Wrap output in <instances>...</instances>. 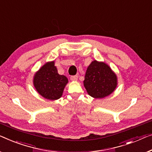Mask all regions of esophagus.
Instances as JSON below:
<instances>
[{
  "label": "esophagus",
  "instance_id": "34e87169",
  "mask_svg": "<svg viewBox=\"0 0 152 152\" xmlns=\"http://www.w3.org/2000/svg\"><path fill=\"white\" fill-rule=\"evenodd\" d=\"M78 76L76 75V76H72L70 77V79H71V80H72V81H76L78 80Z\"/></svg>",
  "mask_w": 152,
  "mask_h": 152
}]
</instances>
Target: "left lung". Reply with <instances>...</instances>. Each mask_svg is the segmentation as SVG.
<instances>
[{"label":"left lung","mask_w":152,"mask_h":152,"mask_svg":"<svg viewBox=\"0 0 152 152\" xmlns=\"http://www.w3.org/2000/svg\"><path fill=\"white\" fill-rule=\"evenodd\" d=\"M83 83L90 96L101 99L116 89L117 78L107 64L95 60L87 67Z\"/></svg>","instance_id":"obj_1"}]
</instances>
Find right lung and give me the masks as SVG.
Wrapping results in <instances>:
<instances>
[{
    "instance_id": "obj_1",
    "label": "right lung",
    "mask_w": 152,
    "mask_h": 152,
    "mask_svg": "<svg viewBox=\"0 0 152 152\" xmlns=\"http://www.w3.org/2000/svg\"><path fill=\"white\" fill-rule=\"evenodd\" d=\"M68 83L67 77L58 74L54 61L48 62L36 72L33 85L36 91L50 100H55L62 96L63 90Z\"/></svg>"
}]
</instances>
